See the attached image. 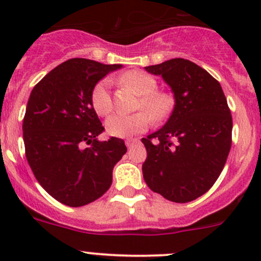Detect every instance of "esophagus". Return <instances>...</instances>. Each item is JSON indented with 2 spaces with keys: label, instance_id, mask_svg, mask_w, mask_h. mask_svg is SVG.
Returning <instances> with one entry per match:
<instances>
[{
  "label": "esophagus",
  "instance_id": "34e87169",
  "mask_svg": "<svg viewBox=\"0 0 261 261\" xmlns=\"http://www.w3.org/2000/svg\"><path fill=\"white\" fill-rule=\"evenodd\" d=\"M139 143V140L138 139H128V140H126V146L127 147H130V146H133V145H135V144H138Z\"/></svg>",
  "mask_w": 261,
  "mask_h": 261
}]
</instances>
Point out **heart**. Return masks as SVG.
<instances>
[{
  "mask_svg": "<svg viewBox=\"0 0 261 261\" xmlns=\"http://www.w3.org/2000/svg\"><path fill=\"white\" fill-rule=\"evenodd\" d=\"M121 82L136 94L141 96L140 107L147 114L138 112L134 115H112L106 121V130L110 135L116 138H130L149 127V115L154 120L159 121L172 112L174 107V97L169 92L156 91L158 82L151 75L139 70H131L121 77ZM110 86V80H102L92 91V106L99 116L109 115L114 107ZM147 114L149 115L147 116Z\"/></svg>",
  "mask_w": 261,
  "mask_h": 261,
  "instance_id": "obj_1",
  "label": "heart"
}]
</instances>
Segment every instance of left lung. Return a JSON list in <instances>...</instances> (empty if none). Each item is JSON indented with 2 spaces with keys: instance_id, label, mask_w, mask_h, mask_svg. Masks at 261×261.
I'll list each match as a JSON object with an SVG mask.
<instances>
[{
  "instance_id": "8db88e82",
  "label": "left lung",
  "mask_w": 261,
  "mask_h": 261,
  "mask_svg": "<svg viewBox=\"0 0 261 261\" xmlns=\"http://www.w3.org/2000/svg\"><path fill=\"white\" fill-rule=\"evenodd\" d=\"M174 94L165 125L141 141L143 175L155 193L177 203L206 193L222 172L231 149L232 117L221 84L191 60L174 58L145 67Z\"/></svg>"
}]
</instances>
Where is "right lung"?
<instances>
[{
  "mask_svg": "<svg viewBox=\"0 0 261 261\" xmlns=\"http://www.w3.org/2000/svg\"><path fill=\"white\" fill-rule=\"evenodd\" d=\"M121 67L73 58L31 91L22 123L26 159L60 203L81 207L106 193L115 164L127 150L122 139H97L105 128L91 101L98 81Z\"/></svg>",
  "mask_w": 261,
  "mask_h": 261,
  "instance_id": "1",
  "label": "right lung"
}]
</instances>
